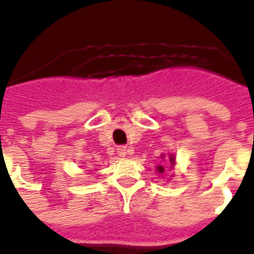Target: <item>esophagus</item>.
<instances>
[{
    "instance_id": "esophagus-1",
    "label": "esophagus",
    "mask_w": 254,
    "mask_h": 254,
    "mask_svg": "<svg viewBox=\"0 0 254 254\" xmlns=\"http://www.w3.org/2000/svg\"><path fill=\"white\" fill-rule=\"evenodd\" d=\"M128 149H127V146H119L118 147V154L120 156V157H124V156H127L128 154Z\"/></svg>"
}]
</instances>
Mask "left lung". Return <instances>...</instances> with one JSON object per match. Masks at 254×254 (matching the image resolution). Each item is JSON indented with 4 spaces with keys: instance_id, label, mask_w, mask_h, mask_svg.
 I'll use <instances>...</instances> for the list:
<instances>
[{
    "instance_id": "8db88e82",
    "label": "left lung",
    "mask_w": 254,
    "mask_h": 254,
    "mask_svg": "<svg viewBox=\"0 0 254 254\" xmlns=\"http://www.w3.org/2000/svg\"><path fill=\"white\" fill-rule=\"evenodd\" d=\"M163 157H164V154H161V159H163ZM168 159H170L171 165H175V157H174L172 154H171ZM156 168H157V172H159V174H164V171H165L164 167H161V165H159V167H156Z\"/></svg>"
}]
</instances>
